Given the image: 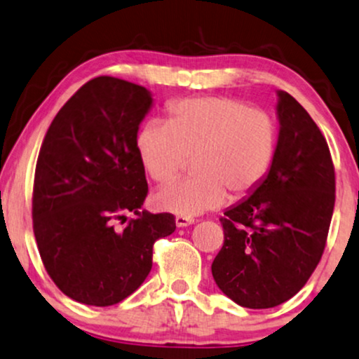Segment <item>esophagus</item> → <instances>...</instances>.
I'll list each match as a JSON object with an SVG mask.
<instances>
[{
  "label": "esophagus",
  "mask_w": 359,
  "mask_h": 359,
  "mask_svg": "<svg viewBox=\"0 0 359 359\" xmlns=\"http://www.w3.org/2000/svg\"><path fill=\"white\" fill-rule=\"evenodd\" d=\"M176 226L178 228H184L189 226V224L194 223V218H188V216H176Z\"/></svg>",
  "instance_id": "1"
}]
</instances>
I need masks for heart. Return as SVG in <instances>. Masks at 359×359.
<instances>
[{
  "label": "heart",
  "mask_w": 359,
  "mask_h": 359,
  "mask_svg": "<svg viewBox=\"0 0 359 359\" xmlns=\"http://www.w3.org/2000/svg\"><path fill=\"white\" fill-rule=\"evenodd\" d=\"M146 175L170 184L191 158L193 178L163 189L154 201L178 216L201 215L250 198L271 171L280 125L266 109L231 96H193L166 104L165 123H146L135 136Z\"/></svg>",
  "instance_id": "1"
}]
</instances>
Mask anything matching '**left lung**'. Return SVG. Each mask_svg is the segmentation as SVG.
Returning <instances> with one entry per match:
<instances>
[{
    "label": "left lung",
    "instance_id": "obj_1",
    "mask_svg": "<svg viewBox=\"0 0 359 359\" xmlns=\"http://www.w3.org/2000/svg\"><path fill=\"white\" fill-rule=\"evenodd\" d=\"M280 149L264 183L221 218L216 285L240 306L273 308L306 285L320 263L334 210V166L306 109L278 91Z\"/></svg>",
    "mask_w": 359,
    "mask_h": 359
}]
</instances>
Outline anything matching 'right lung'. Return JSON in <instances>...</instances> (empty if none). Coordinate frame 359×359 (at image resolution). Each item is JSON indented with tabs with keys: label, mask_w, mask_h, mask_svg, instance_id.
I'll list each match as a JSON object with an SVG mask.
<instances>
[{
	"label": "right lung",
	"mask_w": 359,
	"mask_h": 359,
	"mask_svg": "<svg viewBox=\"0 0 359 359\" xmlns=\"http://www.w3.org/2000/svg\"><path fill=\"white\" fill-rule=\"evenodd\" d=\"M153 100L146 88L98 76L66 101L48 128L33 184V231L55 285L74 302L111 306L141 286L153 245L175 216L140 211L148 183L135 148ZM125 229L116 221L126 220Z\"/></svg>",
	"instance_id": "obj_1"
}]
</instances>
